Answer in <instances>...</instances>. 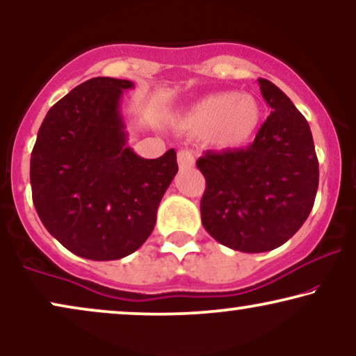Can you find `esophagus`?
I'll list each match as a JSON object with an SVG mask.
<instances>
[{
  "label": "esophagus",
  "mask_w": 356,
  "mask_h": 356,
  "mask_svg": "<svg viewBox=\"0 0 356 356\" xmlns=\"http://www.w3.org/2000/svg\"><path fill=\"white\" fill-rule=\"evenodd\" d=\"M177 163L181 169H192L193 165H195V158H193V154L191 153V151L181 149L177 154Z\"/></svg>",
  "instance_id": "1"
}]
</instances>
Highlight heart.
Instances as JSON below:
<instances>
[{
	"label": "heart",
	"instance_id": "heart-1",
	"mask_svg": "<svg viewBox=\"0 0 356 356\" xmlns=\"http://www.w3.org/2000/svg\"><path fill=\"white\" fill-rule=\"evenodd\" d=\"M264 120L260 101L248 92H216L200 99L179 117V129L208 136L218 149H241L255 138Z\"/></svg>",
	"mask_w": 356,
	"mask_h": 356
}]
</instances>
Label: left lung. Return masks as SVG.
Wrapping results in <instances>:
<instances>
[{"instance_id": "obj_1", "label": "left lung", "mask_w": 356, "mask_h": 356, "mask_svg": "<svg viewBox=\"0 0 356 356\" xmlns=\"http://www.w3.org/2000/svg\"><path fill=\"white\" fill-rule=\"evenodd\" d=\"M272 113L254 143L207 151L197 168L207 179L202 222L226 248L257 254L285 244L307 220L319 186V163L309 125L290 97L259 79Z\"/></svg>"}]
</instances>
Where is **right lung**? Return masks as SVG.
Wrapping results in <instances>:
<instances>
[{
	"mask_svg": "<svg viewBox=\"0 0 356 356\" xmlns=\"http://www.w3.org/2000/svg\"><path fill=\"white\" fill-rule=\"evenodd\" d=\"M129 79L92 78L47 112L31 156L32 200L47 231L89 260L140 249L177 174L174 149L145 159L127 145L120 101Z\"/></svg>",
	"mask_w": 356,
	"mask_h": 356,
	"instance_id": "right-lung-1",
	"label": "right lung"
}]
</instances>
